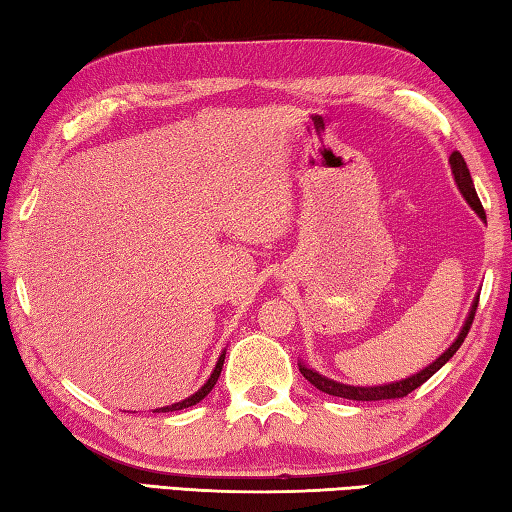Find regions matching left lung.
<instances>
[{"mask_svg": "<svg viewBox=\"0 0 512 512\" xmlns=\"http://www.w3.org/2000/svg\"><path fill=\"white\" fill-rule=\"evenodd\" d=\"M450 165H452L454 181H457L461 194L470 203V208L475 210L481 219H486V210H483L481 201L477 197L475 185H472L470 170H468L466 161H463L461 152H452L450 154ZM477 304H479V297L475 300V304H472V311L468 315V320H466V324H463L459 338L452 342V347L445 351L441 358H436L430 367H425L423 371H418L416 376H410V378H405V380H398V383H389V385H380V387H353V385L336 383V380H331V378H324V376L318 374V371H313V369L304 367V365H300V371H302V376L309 380L313 387L320 389V392L329 394V396L347 398V401H389V398H403V396H407L410 392H414L416 387H421L427 378H432L436 371H439L445 365V362H448L454 356V353L459 351V347L463 345V340H466L468 331L472 327V320H475Z\"/></svg>", "mask_w": 512, "mask_h": 512, "instance_id": "left-lung-1", "label": "left lung"}]
</instances>
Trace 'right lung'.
Returning a JSON list of instances; mask_svg holds the SVG:
<instances>
[{"instance_id":"1","label":"right lung","mask_w":512,"mask_h":512,"mask_svg":"<svg viewBox=\"0 0 512 512\" xmlns=\"http://www.w3.org/2000/svg\"><path fill=\"white\" fill-rule=\"evenodd\" d=\"M224 358H226V353H221V356H219V362H217V367H215V371H212V376L208 378V383L203 385L197 394H192L190 398H185V401H181V403H174V405H170V407H161V412H176V410H185V407H192V405H197L199 401H203V398H206V396L212 392V387L217 385V380H219L221 369H224Z\"/></svg>"}]
</instances>
